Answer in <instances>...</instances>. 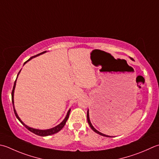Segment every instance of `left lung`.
Wrapping results in <instances>:
<instances>
[{"label":"left lung","instance_id":"1","mask_svg":"<svg viewBox=\"0 0 159 159\" xmlns=\"http://www.w3.org/2000/svg\"><path fill=\"white\" fill-rule=\"evenodd\" d=\"M87 118H88V123H89V125L90 127H91V128H92V129L93 130V131H94L96 133H97V134H100V135H101V136H107V137H110V136H107V135L104 134H102V133H101L100 132H98V130H96V129L94 128V127L92 126V123H91V122H90V120H89V111H88V114H87Z\"/></svg>","mask_w":159,"mask_h":159}]
</instances>
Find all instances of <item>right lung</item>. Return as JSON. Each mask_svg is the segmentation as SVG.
<instances>
[{
	"mask_svg": "<svg viewBox=\"0 0 159 159\" xmlns=\"http://www.w3.org/2000/svg\"><path fill=\"white\" fill-rule=\"evenodd\" d=\"M45 52H46V51L43 52H41V53H40V54H39L34 56V57H31L30 59H28V60H27L26 62H25V63H26L28 61H30V59H32L33 57H37V56H39V55H40V54H43V53H45ZM25 63H24V64H25ZM20 71H19V72H18V74L20 73ZM18 75H17V76H18ZM16 80H15L14 85V87H13V89H12V92H11V101H12V104H13V107H14V114H15L16 116L17 119H18V120H19L20 122L22 124H23V125L28 130H30V132H33L34 134H35L40 136H49V135L54 134H56V133L58 132L59 131H60V130H61L62 129H63V127L65 126V123H66V121L67 120L68 118H69V115H70V110H69V111H68V112H67V114L66 117H65V119H64L63 121H62L61 123L59 124L58 125L56 126V127H53V128L49 129L40 130V129H36L31 128V127L27 126L26 125H25V124H24L23 122H22V120L20 119V118L18 117V116L17 115V113H16V110H15L14 105V89H15V86H16Z\"/></svg>",
	"mask_w": 159,
	"mask_h": 159,
	"instance_id": "obj_1",
	"label": "right lung"
}]
</instances>
